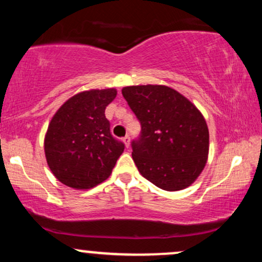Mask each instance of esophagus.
Segmentation results:
<instances>
[{
  "mask_svg": "<svg viewBox=\"0 0 262 262\" xmlns=\"http://www.w3.org/2000/svg\"><path fill=\"white\" fill-rule=\"evenodd\" d=\"M123 143H124V145L128 148L129 143H130V138H129V135H125V137L123 138Z\"/></svg>",
  "mask_w": 262,
  "mask_h": 262,
  "instance_id": "obj_1",
  "label": "esophagus"
}]
</instances>
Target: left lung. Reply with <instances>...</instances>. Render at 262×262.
I'll list each match as a JSON object with an SVG mask.
<instances>
[{
    "instance_id": "1",
    "label": "left lung",
    "mask_w": 262,
    "mask_h": 262,
    "mask_svg": "<svg viewBox=\"0 0 262 262\" xmlns=\"http://www.w3.org/2000/svg\"><path fill=\"white\" fill-rule=\"evenodd\" d=\"M122 93L141 124L140 138L132 143L141 176L170 192L191 186L208 159L209 132L203 114L169 86H127Z\"/></svg>"
}]
</instances>
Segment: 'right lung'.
<instances>
[{"label": "right lung", "instance_id": "add662e5", "mask_svg": "<svg viewBox=\"0 0 262 262\" xmlns=\"http://www.w3.org/2000/svg\"><path fill=\"white\" fill-rule=\"evenodd\" d=\"M116 89L76 93L54 114L44 138L48 166L60 182L89 189L106 181L124 144L116 140L104 116Z\"/></svg>", "mask_w": 262, "mask_h": 262}]
</instances>
